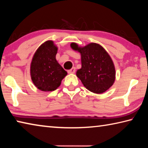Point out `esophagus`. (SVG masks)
<instances>
[{
	"label": "esophagus",
	"mask_w": 148,
	"mask_h": 148,
	"mask_svg": "<svg viewBox=\"0 0 148 148\" xmlns=\"http://www.w3.org/2000/svg\"><path fill=\"white\" fill-rule=\"evenodd\" d=\"M75 72H76V68H75V67H73V68H72L71 70L68 71V73L69 74H74V73H75Z\"/></svg>",
	"instance_id": "34e87169"
}]
</instances>
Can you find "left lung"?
Returning <instances> with one entry per match:
<instances>
[{
  "mask_svg": "<svg viewBox=\"0 0 148 148\" xmlns=\"http://www.w3.org/2000/svg\"><path fill=\"white\" fill-rule=\"evenodd\" d=\"M71 47L81 53L82 68L76 76L89 91L102 93L114 83L116 71L113 61L106 50L99 44L91 43L80 47L72 43Z\"/></svg>",
  "mask_w": 148,
  "mask_h": 148,
  "instance_id": "left-lung-1",
  "label": "left lung"
}]
</instances>
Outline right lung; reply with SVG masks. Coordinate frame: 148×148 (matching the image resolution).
Here are the masks:
<instances>
[{
	"label": "right lung",
	"instance_id": "add662e5",
	"mask_svg": "<svg viewBox=\"0 0 148 148\" xmlns=\"http://www.w3.org/2000/svg\"><path fill=\"white\" fill-rule=\"evenodd\" d=\"M57 52V47L53 41H47L38 47L32 58L31 79L34 86L41 91H54L66 76L67 72L56 59Z\"/></svg>",
	"mask_w": 148,
	"mask_h": 148
}]
</instances>
